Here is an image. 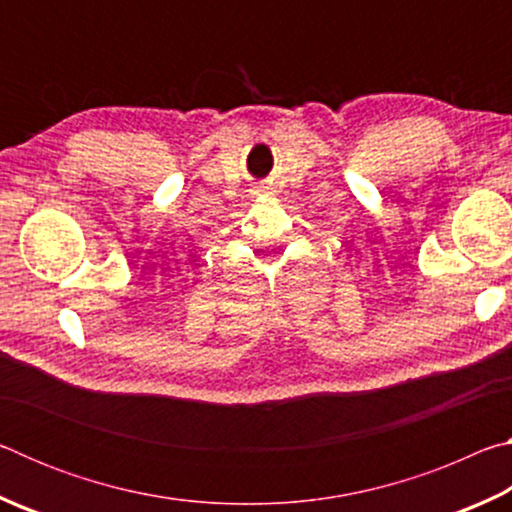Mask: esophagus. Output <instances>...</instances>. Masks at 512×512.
<instances>
[{"label":"esophagus","mask_w":512,"mask_h":512,"mask_svg":"<svg viewBox=\"0 0 512 512\" xmlns=\"http://www.w3.org/2000/svg\"><path fill=\"white\" fill-rule=\"evenodd\" d=\"M259 192H266V189H259Z\"/></svg>","instance_id":"esophagus-1"}]
</instances>
